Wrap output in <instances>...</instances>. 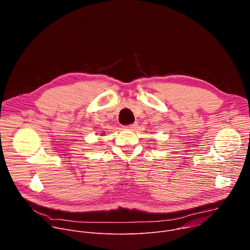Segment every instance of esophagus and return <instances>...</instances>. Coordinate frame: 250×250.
<instances>
[{
    "mask_svg": "<svg viewBox=\"0 0 250 250\" xmlns=\"http://www.w3.org/2000/svg\"><path fill=\"white\" fill-rule=\"evenodd\" d=\"M127 129H130V130H134L136 127H137V124L136 123H134V124H132V125H127V126H125Z\"/></svg>",
    "mask_w": 250,
    "mask_h": 250,
    "instance_id": "esophagus-1",
    "label": "esophagus"
}]
</instances>
